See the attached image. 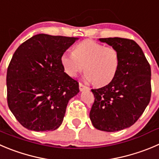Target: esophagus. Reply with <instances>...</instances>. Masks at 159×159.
Listing matches in <instances>:
<instances>
[{
	"mask_svg": "<svg viewBox=\"0 0 159 159\" xmlns=\"http://www.w3.org/2000/svg\"><path fill=\"white\" fill-rule=\"evenodd\" d=\"M79 85H80V90L81 91H83V90H90V88H89L88 87L84 85L82 83H80V84H79Z\"/></svg>",
	"mask_w": 159,
	"mask_h": 159,
	"instance_id": "34e87169",
	"label": "esophagus"
}]
</instances>
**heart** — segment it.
Instances as JSON below:
<instances>
[{
    "mask_svg": "<svg viewBox=\"0 0 159 159\" xmlns=\"http://www.w3.org/2000/svg\"><path fill=\"white\" fill-rule=\"evenodd\" d=\"M61 64L68 75L75 77L84 69L85 77L98 87L105 86L116 77L120 57L116 48L85 40L74 47L72 54L64 53Z\"/></svg>",
    "mask_w": 159,
    "mask_h": 159,
    "instance_id": "obj_1",
    "label": "heart"
}]
</instances>
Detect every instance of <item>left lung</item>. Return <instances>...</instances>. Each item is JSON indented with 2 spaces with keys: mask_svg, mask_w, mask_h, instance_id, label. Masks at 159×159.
I'll return each mask as SVG.
<instances>
[{
  "mask_svg": "<svg viewBox=\"0 0 159 159\" xmlns=\"http://www.w3.org/2000/svg\"><path fill=\"white\" fill-rule=\"evenodd\" d=\"M99 40L117 50L120 65L111 83L91 90L94 101L90 119L96 129L116 132L134 125L150 102L151 66L134 40L119 37Z\"/></svg>",
  "mask_w": 159,
  "mask_h": 159,
  "instance_id": "left-lung-1",
  "label": "left lung"
}]
</instances>
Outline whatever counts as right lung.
Instances as JSON below:
<instances>
[{
    "label": "right lung",
    "instance_id": "obj_1",
    "mask_svg": "<svg viewBox=\"0 0 159 159\" xmlns=\"http://www.w3.org/2000/svg\"><path fill=\"white\" fill-rule=\"evenodd\" d=\"M75 37L37 34L15 51L7 70L9 109L26 129L48 131L62 123L68 102L80 91L61 56Z\"/></svg>",
    "mask_w": 159,
    "mask_h": 159
}]
</instances>
